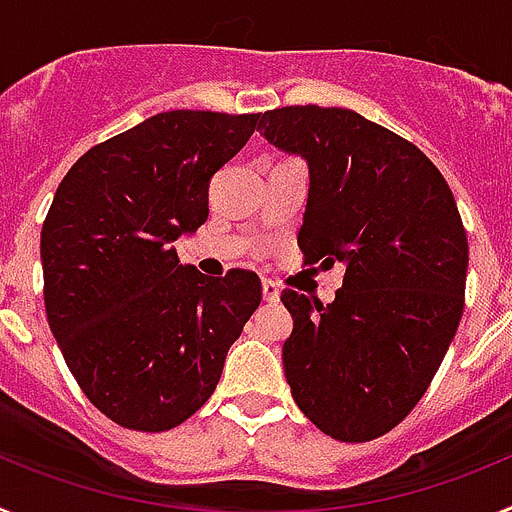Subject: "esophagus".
I'll return each instance as SVG.
<instances>
[{
    "label": "esophagus",
    "mask_w": 512,
    "mask_h": 512,
    "mask_svg": "<svg viewBox=\"0 0 512 512\" xmlns=\"http://www.w3.org/2000/svg\"><path fill=\"white\" fill-rule=\"evenodd\" d=\"M261 295H264V302H279V295H282V289L277 284L271 282V279H264L261 282Z\"/></svg>",
    "instance_id": "1"
}]
</instances>
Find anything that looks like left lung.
Listing matches in <instances>:
<instances>
[{"instance_id": "obj_1", "label": "left lung", "mask_w": 512, "mask_h": 512, "mask_svg": "<svg viewBox=\"0 0 512 512\" xmlns=\"http://www.w3.org/2000/svg\"><path fill=\"white\" fill-rule=\"evenodd\" d=\"M259 133L307 164V264L346 266L328 305L284 289V377L320 431L372 441L418 405L459 328L469 246L454 194L423 151L354 110H269Z\"/></svg>"}]
</instances>
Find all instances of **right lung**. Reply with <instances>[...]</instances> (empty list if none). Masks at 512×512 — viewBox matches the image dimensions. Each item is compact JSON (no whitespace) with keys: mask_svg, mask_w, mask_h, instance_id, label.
Returning <instances> with one entry per match:
<instances>
[{"mask_svg":"<svg viewBox=\"0 0 512 512\" xmlns=\"http://www.w3.org/2000/svg\"><path fill=\"white\" fill-rule=\"evenodd\" d=\"M259 115L171 110L104 140L58 184L40 233L45 312L71 374L115 423L169 431L207 402L261 302L251 271L207 277L174 241Z\"/></svg>","mask_w":512,"mask_h":512,"instance_id":"add662e5","label":"right lung"}]
</instances>
